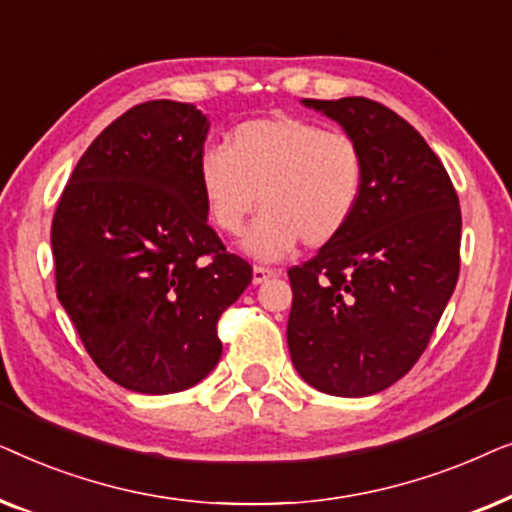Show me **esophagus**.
I'll return each mask as SVG.
<instances>
[{"label":"esophagus","instance_id":"1","mask_svg":"<svg viewBox=\"0 0 512 512\" xmlns=\"http://www.w3.org/2000/svg\"><path fill=\"white\" fill-rule=\"evenodd\" d=\"M275 275H277L275 270L261 268V265H256V268H254V277H251V282H254V284H263V282H268V279H272Z\"/></svg>","mask_w":512,"mask_h":512}]
</instances>
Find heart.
Returning a JSON list of instances; mask_svg holds the SVG:
<instances>
[{"instance_id":"b5f03b06","label":"heart","mask_w":512,"mask_h":512,"mask_svg":"<svg viewBox=\"0 0 512 512\" xmlns=\"http://www.w3.org/2000/svg\"><path fill=\"white\" fill-rule=\"evenodd\" d=\"M366 179L359 139L284 111L233 125L226 146L198 156L202 200L221 233L240 235L261 200L263 214L242 242L261 261L286 258L300 242L338 240L359 212Z\"/></svg>"}]
</instances>
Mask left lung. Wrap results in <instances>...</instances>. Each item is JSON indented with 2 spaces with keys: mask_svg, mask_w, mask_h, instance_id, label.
Here are the masks:
<instances>
[{
  "mask_svg": "<svg viewBox=\"0 0 512 512\" xmlns=\"http://www.w3.org/2000/svg\"><path fill=\"white\" fill-rule=\"evenodd\" d=\"M366 151L368 179L345 233L289 270L291 361L314 389L370 396L415 366L459 277L461 209L424 137L368 97L303 100Z\"/></svg>",
  "mask_w": 512,
  "mask_h": 512,
  "instance_id": "1",
  "label": "left lung"
}]
</instances>
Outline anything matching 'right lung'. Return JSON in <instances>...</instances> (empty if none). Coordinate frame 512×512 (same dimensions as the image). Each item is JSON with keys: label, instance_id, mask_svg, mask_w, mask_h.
Returning <instances> with one entry per match:
<instances>
[{"label": "right lung", "instance_id": "right-lung-1", "mask_svg": "<svg viewBox=\"0 0 512 512\" xmlns=\"http://www.w3.org/2000/svg\"><path fill=\"white\" fill-rule=\"evenodd\" d=\"M207 130L186 102L128 109L83 153L53 216L58 300L95 366L139 394L212 373L219 317L251 284V265L207 223Z\"/></svg>", "mask_w": 512, "mask_h": 512}]
</instances>
